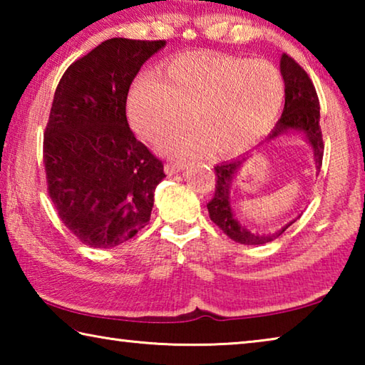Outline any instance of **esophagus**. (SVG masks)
<instances>
[{
	"label": "esophagus",
	"instance_id": "esophagus-1",
	"mask_svg": "<svg viewBox=\"0 0 365 365\" xmlns=\"http://www.w3.org/2000/svg\"><path fill=\"white\" fill-rule=\"evenodd\" d=\"M164 169H165V174H168V175L177 174L178 170L183 169V163H178V160H169V163L164 165Z\"/></svg>",
	"mask_w": 365,
	"mask_h": 365
}]
</instances>
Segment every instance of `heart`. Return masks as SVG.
<instances>
[{
    "instance_id": "b5f03b06",
    "label": "heart",
    "mask_w": 365,
    "mask_h": 365,
    "mask_svg": "<svg viewBox=\"0 0 365 365\" xmlns=\"http://www.w3.org/2000/svg\"><path fill=\"white\" fill-rule=\"evenodd\" d=\"M283 91L280 72L265 61L188 53L165 64L160 78L138 80L128 115L141 137L156 140L187 122L193 110L196 128L165 135L159 150L190 156L214 146L225 156L248 150L267 133L280 113Z\"/></svg>"
}]
</instances>
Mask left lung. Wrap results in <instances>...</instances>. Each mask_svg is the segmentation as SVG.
I'll return each instance as SVG.
<instances>
[{
    "label": "left lung",
    "mask_w": 365,
    "mask_h": 365,
    "mask_svg": "<svg viewBox=\"0 0 365 365\" xmlns=\"http://www.w3.org/2000/svg\"><path fill=\"white\" fill-rule=\"evenodd\" d=\"M280 71L283 80H285V108L280 120L277 122L274 132L270 135V140L279 137L280 133L288 130H299L306 135L309 145L312 146L314 156L317 160V169L322 165L324 158V138L320 130V104L317 98V91L314 88L312 80L309 78L307 72L296 63V61L283 54L280 61ZM245 160L235 159L230 163H222L215 165V188L212 200L207 202L209 217L224 232L228 238L242 245H264L274 242L287 228L293 224L289 222L280 230L269 235L251 233L245 227L238 224L235 219L232 205H230V187L235 172Z\"/></svg>",
    "instance_id": "8db88e82"
}]
</instances>
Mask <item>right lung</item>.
I'll list each match as a JSON object with an SVG mask.
<instances>
[{"label": "right lung", "mask_w": 365, "mask_h": 365, "mask_svg": "<svg viewBox=\"0 0 365 365\" xmlns=\"http://www.w3.org/2000/svg\"><path fill=\"white\" fill-rule=\"evenodd\" d=\"M165 40L110 38L72 63L54 91L43 137L48 195L90 248L133 238L151 217L164 164L128 127L133 78Z\"/></svg>", "instance_id": "obj_1"}]
</instances>
